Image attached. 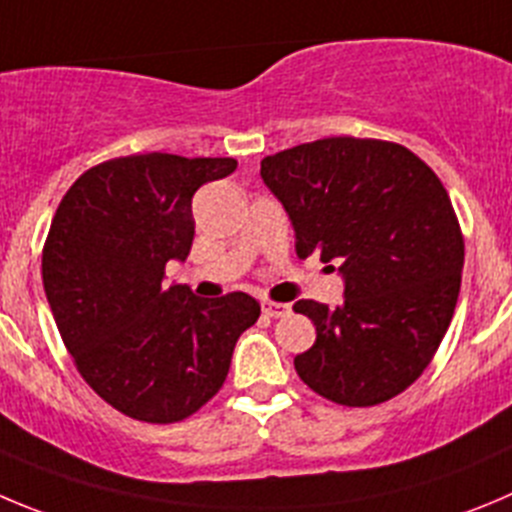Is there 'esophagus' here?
I'll use <instances>...</instances> for the list:
<instances>
[{
  "label": "esophagus",
  "mask_w": 512,
  "mask_h": 512,
  "mask_svg": "<svg viewBox=\"0 0 512 512\" xmlns=\"http://www.w3.org/2000/svg\"><path fill=\"white\" fill-rule=\"evenodd\" d=\"M262 313H265L267 318H285V315H290V305L275 303V300H262Z\"/></svg>",
  "instance_id": "1"
}]
</instances>
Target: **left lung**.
I'll return each mask as SVG.
<instances>
[{"mask_svg": "<svg viewBox=\"0 0 512 512\" xmlns=\"http://www.w3.org/2000/svg\"><path fill=\"white\" fill-rule=\"evenodd\" d=\"M260 176L298 257L341 262L346 283L338 308L293 305L315 326L298 376L343 407L394 399L429 366L460 295L465 240L447 189L409 148L353 136L265 156Z\"/></svg>", "mask_w": 512, "mask_h": 512, "instance_id": "8db88e82", "label": "left lung"}]
</instances>
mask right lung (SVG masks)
Masks as SVG:
<instances>
[{"mask_svg": "<svg viewBox=\"0 0 512 512\" xmlns=\"http://www.w3.org/2000/svg\"><path fill=\"white\" fill-rule=\"evenodd\" d=\"M234 169V159L121 156L85 171L52 217L42 283L62 343L90 389L138 422L199 412L260 318L247 293L204 300L164 285L166 262L191 250L194 191Z\"/></svg>", "mask_w": 512, "mask_h": 512, "instance_id": "add662e5", "label": "right lung"}]
</instances>
